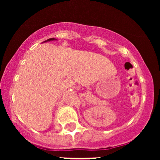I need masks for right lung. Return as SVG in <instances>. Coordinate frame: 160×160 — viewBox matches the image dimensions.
<instances>
[{
    "mask_svg": "<svg viewBox=\"0 0 160 160\" xmlns=\"http://www.w3.org/2000/svg\"><path fill=\"white\" fill-rule=\"evenodd\" d=\"M55 40L54 38H51V39H49V40ZM46 41H47V40H46Z\"/></svg>",
    "mask_w": 160,
    "mask_h": 160,
    "instance_id": "add662e5",
    "label": "right lung"
}]
</instances>
